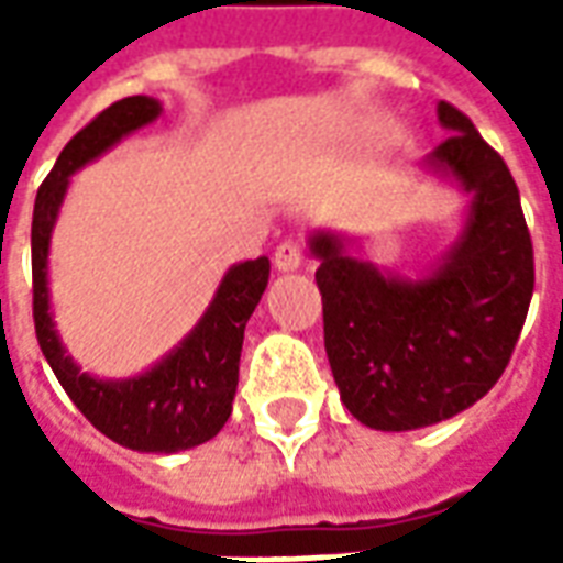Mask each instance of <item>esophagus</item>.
Returning a JSON list of instances; mask_svg holds the SVG:
<instances>
[{
    "label": "esophagus",
    "mask_w": 563,
    "mask_h": 563,
    "mask_svg": "<svg viewBox=\"0 0 563 563\" xmlns=\"http://www.w3.org/2000/svg\"><path fill=\"white\" fill-rule=\"evenodd\" d=\"M301 262H305V250L298 241H283L277 250H274V268L277 271H298L301 268Z\"/></svg>",
    "instance_id": "1"
}]
</instances>
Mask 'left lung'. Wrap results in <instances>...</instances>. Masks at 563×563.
Wrapping results in <instances>:
<instances>
[{
  "mask_svg": "<svg viewBox=\"0 0 563 563\" xmlns=\"http://www.w3.org/2000/svg\"><path fill=\"white\" fill-rule=\"evenodd\" d=\"M449 139L419 168L467 201L455 241L416 277L355 256V241L313 229L325 353L346 410L374 431L446 422L495 386L533 295V246L507 162L467 117L437 104Z\"/></svg>",
  "mask_w": 563,
  "mask_h": 563,
  "instance_id": "1",
  "label": "left lung"
}]
</instances>
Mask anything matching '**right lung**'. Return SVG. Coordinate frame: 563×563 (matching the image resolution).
Here are the masks:
<instances>
[{"label":"right lung","mask_w":563,"mask_h":563,"mask_svg":"<svg viewBox=\"0 0 563 563\" xmlns=\"http://www.w3.org/2000/svg\"><path fill=\"white\" fill-rule=\"evenodd\" d=\"M159 114L162 104L153 96H129L104 108L63 147L32 210V317L44 358L80 413L120 446L172 455L208 443L232 416L244 329L268 286V256L246 258L225 271L208 310L184 341L147 371L123 379L80 371L56 331L47 286L51 238L71 174Z\"/></svg>","instance_id":"obj_1"}]
</instances>
